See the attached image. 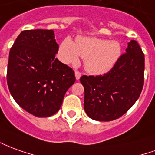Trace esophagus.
<instances>
[{
    "instance_id": "34e87169",
    "label": "esophagus",
    "mask_w": 155,
    "mask_h": 155,
    "mask_svg": "<svg viewBox=\"0 0 155 155\" xmlns=\"http://www.w3.org/2000/svg\"><path fill=\"white\" fill-rule=\"evenodd\" d=\"M74 74H75V78H76V80H79L81 76V73L79 71V70H75L74 71Z\"/></svg>"
}]
</instances>
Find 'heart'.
Here are the masks:
<instances>
[{"label": "heart", "instance_id": "1", "mask_svg": "<svg viewBox=\"0 0 155 155\" xmlns=\"http://www.w3.org/2000/svg\"><path fill=\"white\" fill-rule=\"evenodd\" d=\"M121 46L117 42L97 38L79 37L74 44L66 38L60 45L61 59L67 64H77L79 57L85 59V68L89 73L104 74L111 70L121 55Z\"/></svg>", "mask_w": 155, "mask_h": 155}]
</instances>
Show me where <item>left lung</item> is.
<instances>
[{
    "instance_id": "obj_1",
    "label": "left lung",
    "mask_w": 155,
    "mask_h": 155,
    "mask_svg": "<svg viewBox=\"0 0 155 155\" xmlns=\"http://www.w3.org/2000/svg\"><path fill=\"white\" fill-rule=\"evenodd\" d=\"M144 82V54L132 40L108 72L82 75L84 109L93 120L108 122L121 117L138 100Z\"/></svg>"
}]
</instances>
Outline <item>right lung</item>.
Returning <instances> with one entry per match:
<instances>
[{"label":"right lung","mask_w":155,"mask_h":155,"mask_svg":"<svg viewBox=\"0 0 155 155\" xmlns=\"http://www.w3.org/2000/svg\"><path fill=\"white\" fill-rule=\"evenodd\" d=\"M53 30H24L10 49L6 81L14 100L25 111L47 117L59 111L74 71L55 55Z\"/></svg>","instance_id":"1"}]
</instances>
